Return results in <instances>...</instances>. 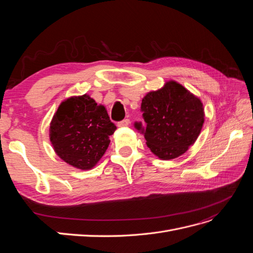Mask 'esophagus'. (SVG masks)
<instances>
[{
  "mask_svg": "<svg viewBox=\"0 0 253 253\" xmlns=\"http://www.w3.org/2000/svg\"><path fill=\"white\" fill-rule=\"evenodd\" d=\"M128 125H129V119H124V120L119 121L118 124H117V126L119 127H125V126H127Z\"/></svg>",
  "mask_w": 253,
  "mask_h": 253,
  "instance_id": "obj_1",
  "label": "esophagus"
}]
</instances>
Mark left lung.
<instances>
[{"label":"left lung","mask_w":253,"mask_h":253,"mask_svg":"<svg viewBox=\"0 0 253 253\" xmlns=\"http://www.w3.org/2000/svg\"><path fill=\"white\" fill-rule=\"evenodd\" d=\"M140 111L147 126L136 121L134 126L143 134L148 148L164 160L188 151L200 135L205 117L200 99L175 81L145 95Z\"/></svg>","instance_id":"obj_1"}]
</instances>
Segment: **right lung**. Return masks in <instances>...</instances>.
Instances as JSON below:
<instances>
[{
	"mask_svg": "<svg viewBox=\"0 0 253 253\" xmlns=\"http://www.w3.org/2000/svg\"><path fill=\"white\" fill-rule=\"evenodd\" d=\"M116 126L103 105L88 95L71 97L60 104L49 137L57 155L81 170L91 169L105 153Z\"/></svg>",
	"mask_w": 253,
	"mask_h": 253,
	"instance_id": "right-lung-1",
	"label": "right lung"
}]
</instances>
